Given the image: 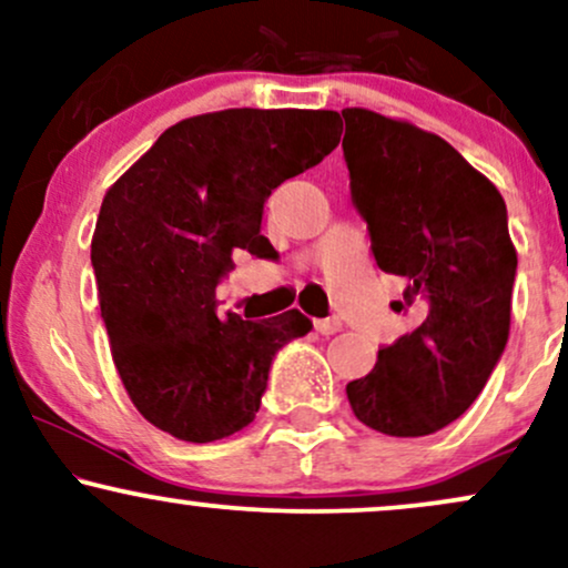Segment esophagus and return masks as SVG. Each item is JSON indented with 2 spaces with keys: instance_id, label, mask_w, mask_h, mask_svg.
<instances>
[{
  "instance_id": "obj_1",
  "label": "esophagus",
  "mask_w": 568,
  "mask_h": 568,
  "mask_svg": "<svg viewBox=\"0 0 568 568\" xmlns=\"http://www.w3.org/2000/svg\"><path fill=\"white\" fill-rule=\"evenodd\" d=\"M315 331L323 336H334L336 331H342V323L336 317H323V321H315Z\"/></svg>"
}]
</instances>
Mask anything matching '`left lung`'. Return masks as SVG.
Listing matches in <instances>:
<instances>
[{"label":"left lung","instance_id":"1","mask_svg":"<svg viewBox=\"0 0 568 568\" xmlns=\"http://www.w3.org/2000/svg\"><path fill=\"white\" fill-rule=\"evenodd\" d=\"M355 207L379 270L406 277L400 312L419 325L347 384L363 425L422 438L452 425L486 387L510 336L518 253L497 186L414 122L342 109Z\"/></svg>","mask_w":568,"mask_h":568}]
</instances>
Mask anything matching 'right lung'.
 Wrapping results in <instances>:
<instances>
[{"label":"right lung","instance_id":"add662e5","mask_svg":"<svg viewBox=\"0 0 568 568\" xmlns=\"http://www.w3.org/2000/svg\"><path fill=\"white\" fill-rule=\"evenodd\" d=\"M336 112L224 109L175 122L109 186L90 262L114 366L146 422L186 443L256 419L275 352L312 328L216 315L237 247L264 253V202L336 149Z\"/></svg>","mask_w":568,"mask_h":568}]
</instances>
